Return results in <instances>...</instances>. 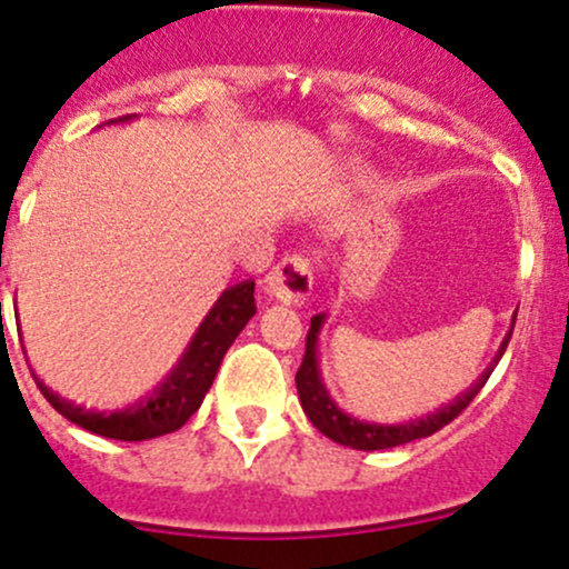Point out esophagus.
<instances>
[{
	"label": "esophagus",
	"mask_w": 569,
	"mask_h": 569,
	"mask_svg": "<svg viewBox=\"0 0 569 569\" xmlns=\"http://www.w3.org/2000/svg\"><path fill=\"white\" fill-rule=\"evenodd\" d=\"M269 295L286 305H305L313 295V261L302 253H291L267 274Z\"/></svg>",
	"instance_id": "obj_1"
}]
</instances>
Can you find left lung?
<instances>
[{
  "instance_id": "obj_1",
  "label": "left lung",
  "mask_w": 569,
  "mask_h": 569,
  "mask_svg": "<svg viewBox=\"0 0 569 569\" xmlns=\"http://www.w3.org/2000/svg\"><path fill=\"white\" fill-rule=\"evenodd\" d=\"M321 321H325V316H313V319H310V332L308 338H305V357H302L300 370H297V392H300V403L305 415H308V420L313 422L327 439L338 441V445H346V447H355V450H387V447L409 445V441L422 439V436H430L436 433V430L450 426L460 411L477 398V392L486 387L490 370H493V365L501 360V355H505L507 343H510L512 338V332L507 335L496 362L490 365L480 379H477V385L471 387L469 392L460 395L456 403L445 406V409L426 417V420L409 422V426H368V422H357L355 417L343 415V411H340L330 400L325 385H321L319 365H316V335H319Z\"/></svg>"
}]
</instances>
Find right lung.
Returning a JSON list of instances; mask_svg holds the SVG:
<instances>
[{"label":"right lung","mask_w":569,"mask_h":569,"mask_svg":"<svg viewBox=\"0 0 569 569\" xmlns=\"http://www.w3.org/2000/svg\"><path fill=\"white\" fill-rule=\"evenodd\" d=\"M253 280H244V283L226 289L218 305L209 310L204 325L199 327L182 360L171 370L169 379L163 381V387H158L147 400L130 406V409L111 411V415L81 409V406L53 395L43 381H38L40 392L46 395V400L59 415L68 417L70 422H76L83 430L106 436V439L143 441L154 439V436L174 433L199 411L226 351L234 343L237 335L242 332V327L253 319Z\"/></svg>","instance_id":"obj_1"}]
</instances>
